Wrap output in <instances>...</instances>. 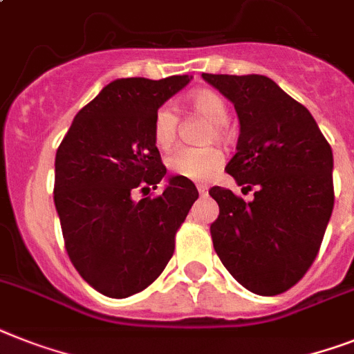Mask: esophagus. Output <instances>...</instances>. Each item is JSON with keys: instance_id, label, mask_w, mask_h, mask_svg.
<instances>
[{"instance_id": "esophagus-1", "label": "esophagus", "mask_w": 354, "mask_h": 354, "mask_svg": "<svg viewBox=\"0 0 354 354\" xmlns=\"http://www.w3.org/2000/svg\"><path fill=\"white\" fill-rule=\"evenodd\" d=\"M196 189H198V192H200V194H207V191H209V187H207L205 183H198Z\"/></svg>"}]
</instances>
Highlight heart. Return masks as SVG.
Segmentation results:
<instances>
[{"label": "heart", "instance_id": "1", "mask_svg": "<svg viewBox=\"0 0 354 354\" xmlns=\"http://www.w3.org/2000/svg\"><path fill=\"white\" fill-rule=\"evenodd\" d=\"M187 103L194 114L205 118L207 122L212 123V131L209 132L207 142H212L214 138L225 140L227 132L223 123L229 118V107L220 94L209 91V88H202L187 97ZM178 123H180L178 114L171 105H162L158 109L154 120H152V138H154L158 149L169 151L176 143ZM222 152L214 147H180L167 158L169 169L178 176L189 178V180H207L222 167Z\"/></svg>", "mask_w": 354, "mask_h": 354}]
</instances>
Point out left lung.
Segmentation results:
<instances>
[{
  "instance_id": "1",
  "label": "left lung",
  "mask_w": 354,
  "mask_h": 354,
  "mask_svg": "<svg viewBox=\"0 0 354 354\" xmlns=\"http://www.w3.org/2000/svg\"><path fill=\"white\" fill-rule=\"evenodd\" d=\"M232 102L240 120L236 154L225 171L257 189L252 202L223 187L209 194L220 207L211 223L214 251L245 289L274 297L311 267L335 205L333 151L315 118L260 74H202Z\"/></svg>"
}]
</instances>
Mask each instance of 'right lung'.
Wrapping results in <instances>:
<instances>
[{"label": "right lung", "mask_w": 354, "mask_h": 354, "mask_svg": "<svg viewBox=\"0 0 354 354\" xmlns=\"http://www.w3.org/2000/svg\"><path fill=\"white\" fill-rule=\"evenodd\" d=\"M189 82L114 80L77 112L57 147L54 203L65 249L83 280L105 297L136 295L162 274L196 202V187L183 176L169 178L160 196L132 198L138 187L156 189L167 172L152 120Z\"/></svg>", "instance_id": "1"}]
</instances>
